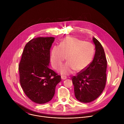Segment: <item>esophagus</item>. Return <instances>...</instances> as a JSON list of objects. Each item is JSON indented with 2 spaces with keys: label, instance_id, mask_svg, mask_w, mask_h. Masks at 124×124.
<instances>
[{
  "label": "esophagus",
  "instance_id": "obj_1",
  "mask_svg": "<svg viewBox=\"0 0 124 124\" xmlns=\"http://www.w3.org/2000/svg\"><path fill=\"white\" fill-rule=\"evenodd\" d=\"M67 77L66 76H61V79H63V80H65L66 79H67Z\"/></svg>",
  "mask_w": 124,
  "mask_h": 124
}]
</instances>
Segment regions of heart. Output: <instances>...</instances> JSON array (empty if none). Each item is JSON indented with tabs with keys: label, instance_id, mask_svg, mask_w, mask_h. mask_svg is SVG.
Returning <instances> with one entry per match:
<instances>
[{
	"label": "heart",
	"instance_id": "heart-1",
	"mask_svg": "<svg viewBox=\"0 0 124 124\" xmlns=\"http://www.w3.org/2000/svg\"><path fill=\"white\" fill-rule=\"evenodd\" d=\"M94 54L92 44L68 36L61 41L60 46L52 47L50 59L53 67L57 69L67 56L68 61L59 69L61 74L67 75L73 73L75 70L80 72L85 69L92 61Z\"/></svg>",
	"mask_w": 124,
	"mask_h": 124
}]
</instances>
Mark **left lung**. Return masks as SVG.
<instances>
[{
	"instance_id": "left-lung-1",
	"label": "left lung",
	"mask_w": 124,
	"mask_h": 124,
	"mask_svg": "<svg viewBox=\"0 0 124 124\" xmlns=\"http://www.w3.org/2000/svg\"><path fill=\"white\" fill-rule=\"evenodd\" d=\"M92 40L95 46L93 61L72 79L76 99L84 103L91 102L100 96L107 80V61L104 49L97 39L93 37Z\"/></svg>"
}]
</instances>
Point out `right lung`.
I'll list each match as a JSON object with an SVG mask.
<instances>
[{"mask_svg":"<svg viewBox=\"0 0 124 124\" xmlns=\"http://www.w3.org/2000/svg\"><path fill=\"white\" fill-rule=\"evenodd\" d=\"M54 37H38L25 45L19 64L20 83L26 95L43 104L54 97L61 76L49 68L50 50Z\"/></svg>","mask_w":124,"mask_h":124,"instance_id":"obj_1","label":"right lung"}]
</instances>
